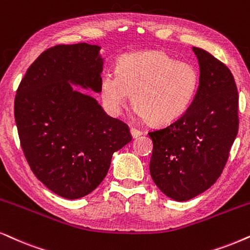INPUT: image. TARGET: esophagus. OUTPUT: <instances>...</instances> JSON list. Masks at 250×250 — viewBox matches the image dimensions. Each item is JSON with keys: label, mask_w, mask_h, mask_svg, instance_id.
<instances>
[{"label": "esophagus", "mask_w": 250, "mask_h": 250, "mask_svg": "<svg viewBox=\"0 0 250 250\" xmlns=\"http://www.w3.org/2000/svg\"><path fill=\"white\" fill-rule=\"evenodd\" d=\"M130 134L134 138H137V137H140V136L143 134V132H142L141 130H138V129H136V128H131L130 129Z\"/></svg>", "instance_id": "34e87169"}]
</instances>
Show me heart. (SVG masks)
Returning a JSON list of instances; mask_svg holds the SVG:
<instances>
[{
    "mask_svg": "<svg viewBox=\"0 0 250 250\" xmlns=\"http://www.w3.org/2000/svg\"><path fill=\"white\" fill-rule=\"evenodd\" d=\"M200 72L189 62L176 61L163 50L129 53L116 71L106 70L100 94L110 113H119L132 93V106L153 125H168L182 118L194 102Z\"/></svg>",
    "mask_w": 250,
    "mask_h": 250,
    "instance_id": "1",
    "label": "heart"
}]
</instances>
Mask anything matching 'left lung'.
Instances as JSON below:
<instances>
[{
	"instance_id": "1",
	"label": "left lung",
	"mask_w": 250,
	"mask_h": 250,
	"mask_svg": "<svg viewBox=\"0 0 250 250\" xmlns=\"http://www.w3.org/2000/svg\"><path fill=\"white\" fill-rule=\"evenodd\" d=\"M200 64V86L185 115L148 132L153 142L150 174L172 200H191L222 174L239 129L234 77L207 50L192 47Z\"/></svg>"
}]
</instances>
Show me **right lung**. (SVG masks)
I'll use <instances>...</instances> for the list:
<instances>
[{
  "mask_svg": "<svg viewBox=\"0 0 250 250\" xmlns=\"http://www.w3.org/2000/svg\"><path fill=\"white\" fill-rule=\"evenodd\" d=\"M99 52L86 42L48 48L27 69L15 98L28 165L49 190L68 200L92 192L105 179L113 153L131 141L125 122L72 86L100 92Z\"/></svg>",
  "mask_w": 250,
  "mask_h": 250,
  "instance_id": "right-lung-1",
  "label": "right lung"
}]
</instances>
